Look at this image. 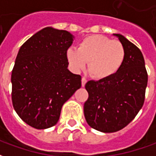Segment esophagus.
<instances>
[{
	"mask_svg": "<svg viewBox=\"0 0 156 156\" xmlns=\"http://www.w3.org/2000/svg\"><path fill=\"white\" fill-rule=\"evenodd\" d=\"M86 83H87V79H86V78H84V77H83V78H82V86L84 87L85 84H86Z\"/></svg>",
	"mask_w": 156,
	"mask_h": 156,
	"instance_id": "obj_1",
	"label": "esophagus"
}]
</instances>
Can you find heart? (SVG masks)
I'll return each mask as SVG.
<instances>
[{
    "label": "heart",
    "mask_w": 156,
    "mask_h": 156,
    "mask_svg": "<svg viewBox=\"0 0 156 156\" xmlns=\"http://www.w3.org/2000/svg\"><path fill=\"white\" fill-rule=\"evenodd\" d=\"M125 54V48L119 41L102 35H92L82 40L78 49L68 48L67 58L76 71L83 70L88 62V73L97 79H104L120 69Z\"/></svg>",
    "instance_id": "b5f03b06"
}]
</instances>
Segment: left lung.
Here are the masks:
<instances>
[{
    "label": "left lung",
    "instance_id": "1",
    "mask_svg": "<svg viewBox=\"0 0 156 156\" xmlns=\"http://www.w3.org/2000/svg\"><path fill=\"white\" fill-rule=\"evenodd\" d=\"M117 37L125 48L121 68L111 77L85 84L88 98L83 113L88 125L104 133L122 129L133 120L144 105L148 75L140 50L121 34Z\"/></svg>",
    "mask_w": 156,
    "mask_h": 156
}]
</instances>
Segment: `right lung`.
Segmentation results:
<instances>
[{"instance_id":"right-lung-1","label":"right lung","mask_w":156,"mask_h":156,"mask_svg":"<svg viewBox=\"0 0 156 156\" xmlns=\"http://www.w3.org/2000/svg\"><path fill=\"white\" fill-rule=\"evenodd\" d=\"M73 39L68 31L48 27L19 49L12 73V105L35 129L54 126L62 105L81 88V76L68 69L67 51Z\"/></svg>"}]
</instances>
